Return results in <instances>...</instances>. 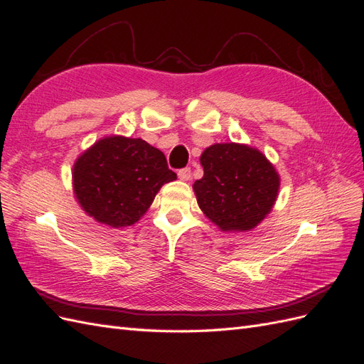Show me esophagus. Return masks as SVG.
Here are the masks:
<instances>
[{
  "instance_id": "esophagus-1",
  "label": "esophagus",
  "mask_w": 364,
  "mask_h": 364,
  "mask_svg": "<svg viewBox=\"0 0 364 364\" xmlns=\"http://www.w3.org/2000/svg\"><path fill=\"white\" fill-rule=\"evenodd\" d=\"M178 176H179V179L181 181H190L191 179V168H182V170H179V173H178Z\"/></svg>"
}]
</instances>
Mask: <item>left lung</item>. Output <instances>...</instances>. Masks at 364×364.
<instances>
[{
	"label": "left lung",
	"mask_w": 364,
	"mask_h": 364,
	"mask_svg": "<svg viewBox=\"0 0 364 364\" xmlns=\"http://www.w3.org/2000/svg\"><path fill=\"white\" fill-rule=\"evenodd\" d=\"M203 178L193 190L202 213L223 232H247L278 199L281 178L262 151L238 142H217L200 156Z\"/></svg>",
	"instance_id": "1"
}]
</instances>
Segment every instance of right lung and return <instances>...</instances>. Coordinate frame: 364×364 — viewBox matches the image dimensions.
I'll use <instances>...</instances> for the list:
<instances>
[{
    "label": "right lung",
    "instance_id": "obj_1",
    "mask_svg": "<svg viewBox=\"0 0 364 364\" xmlns=\"http://www.w3.org/2000/svg\"><path fill=\"white\" fill-rule=\"evenodd\" d=\"M176 181L164 153L141 138L103 136L73 165V191L95 222L126 228L147 213L164 183Z\"/></svg>",
    "mask_w": 364,
    "mask_h": 364
}]
</instances>
